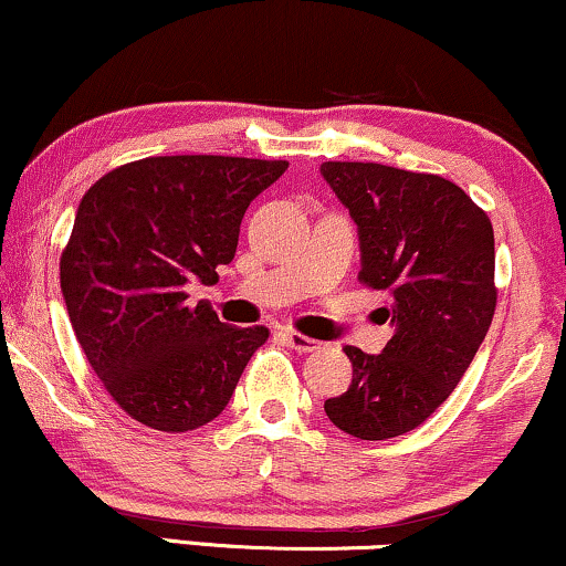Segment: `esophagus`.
I'll list each match as a JSON object with an SVG mask.
<instances>
[{"label":"esophagus","instance_id":"esophagus-1","mask_svg":"<svg viewBox=\"0 0 566 566\" xmlns=\"http://www.w3.org/2000/svg\"><path fill=\"white\" fill-rule=\"evenodd\" d=\"M283 338H285V344H289L291 348H296L298 354H310L319 348V340L304 336V333H298V331H283Z\"/></svg>","mask_w":566,"mask_h":566}]
</instances>
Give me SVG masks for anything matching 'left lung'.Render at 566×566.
<instances>
[{
	"mask_svg": "<svg viewBox=\"0 0 566 566\" xmlns=\"http://www.w3.org/2000/svg\"><path fill=\"white\" fill-rule=\"evenodd\" d=\"M359 228V283L386 294L396 333L373 357L346 346L354 375L325 401L338 430L386 441L420 428L483 344L496 312L493 226L451 180L378 163H325Z\"/></svg>",
	"mask_w": 566,
	"mask_h": 566,
	"instance_id": "8db88e82",
	"label": "left lung"
}]
</instances>
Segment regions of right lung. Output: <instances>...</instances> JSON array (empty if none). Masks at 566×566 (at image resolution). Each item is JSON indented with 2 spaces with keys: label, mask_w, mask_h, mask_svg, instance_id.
<instances>
[{
  "label": "right lung",
  "mask_w": 566,
  "mask_h": 566,
  "mask_svg": "<svg viewBox=\"0 0 566 566\" xmlns=\"http://www.w3.org/2000/svg\"><path fill=\"white\" fill-rule=\"evenodd\" d=\"M285 159L146 157L115 167L81 199L60 256L75 338L113 401L163 432L197 430L228 407L264 325L220 323L188 283H218L251 199Z\"/></svg>",
  "instance_id": "right-lung-1"
}]
</instances>
